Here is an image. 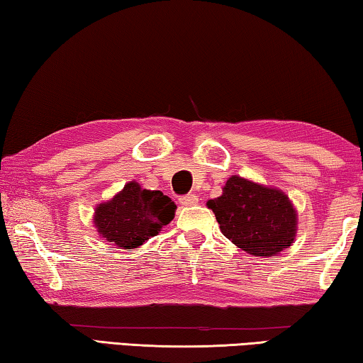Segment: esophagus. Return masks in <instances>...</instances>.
Here are the masks:
<instances>
[{"mask_svg": "<svg viewBox=\"0 0 363 363\" xmlns=\"http://www.w3.org/2000/svg\"><path fill=\"white\" fill-rule=\"evenodd\" d=\"M180 204L185 206V207H189V206H196L199 203V198L196 194H186V196H182L180 199Z\"/></svg>", "mask_w": 363, "mask_h": 363, "instance_id": "obj_1", "label": "esophagus"}]
</instances>
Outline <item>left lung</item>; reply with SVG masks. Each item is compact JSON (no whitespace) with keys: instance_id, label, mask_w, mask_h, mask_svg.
<instances>
[{"instance_id":"left-lung-1","label":"left lung","mask_w":363,"mask_h":363,"mask_svg":"<svg viewBox=\"0 0 363 363\" xmlns=\"http://www.w3.org/2000/svg\"><path fill=\"white\" fill-rule=\"evenodd\" d=\"M222 233L247 254L272 257L291 246L298 216L286 194L238 175L230 177L222 196L207 201Z\"/></svg>"}]
</instances>
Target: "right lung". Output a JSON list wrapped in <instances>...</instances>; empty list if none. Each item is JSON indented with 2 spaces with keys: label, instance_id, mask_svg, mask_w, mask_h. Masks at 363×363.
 Here are the masks:
<instances>
[{
  "label": "right lung",
  "instance_id": "1",
  "mask_svg": "<svg viewBox=\"0 0 363 363\" xmlns=\"http://www.w3.org/2000/svg\"><path fill=\"white\" fill-rule=\"evenodd\" d=\"M177 206L160 191L143 189L136 182L127 183L108 203L94 211L98 233L121 249L138 247L156 236L175 217Z\"/></svg>",
  "mask_w": 363,
  "mask_h": 363
}]
</instances>
